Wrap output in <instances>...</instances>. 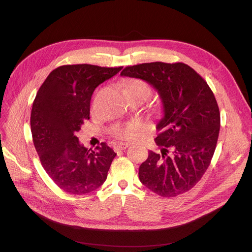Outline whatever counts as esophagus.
<instances>
[{"mask_svg":"<svg viewBox=\"0 0 252 252\" xmlns=\"http://www.w3.org/2000/svg\"><path fill=\"white\" fill-rule=\"evenodd\" d=\"M128 145L129 144H127V143H119V144H116L115 146L113 147V149H114V151H122V150H125L126 147H128Z\"/></svg>","mask_w":252,"mask_h":252,"instance_id":"obj_1","label":"esophagus"}]
</instances>
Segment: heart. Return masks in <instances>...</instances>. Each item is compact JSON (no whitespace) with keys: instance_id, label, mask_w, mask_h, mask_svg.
<instances>
[{"instance_id":"heart-1","label":"heart","mask_w":252,"mask_h":252,"mask_svg":"<svg viewBox=\"0 0 252 252\" xmlns=\"http://www.w3.org/2000/svg\"><path fill=\"white\" fill-rule=\"evenodd\" d=\"M127 90H139V91L146 92L148 95L150 94L149 86L145 82L140 81V79H131V81H129L127 83V85L126 86L125 92ZM136 129H137L136 124H129L125 126H118L113 127L112 133L117 138H131L134 136V133Z\"/></svg>"}]
</instances>
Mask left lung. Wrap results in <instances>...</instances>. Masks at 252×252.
Returning a JSON list of instances; mask_svg holds the SVG:
<instances>
[{
	"mask_svg": "<svg viewBox=\"0 0 252 252\" xmlns=\"http://www.w3.org/2000/svg\"><path fill=\"white\" fill-rule=\"evenodd\" d=\"M121 75L147 82L162 102L155 138L160 152H148L139 168L141 183L162 197L191 190L208 168L217 147L220 115L213 91L182 62L127 66Z\"/></svg>",
	"mask_w": 252,
	"mask_h": 252,
	"instance_id": "left-lung-1",
	"label": "left lung"
}]
</instances>
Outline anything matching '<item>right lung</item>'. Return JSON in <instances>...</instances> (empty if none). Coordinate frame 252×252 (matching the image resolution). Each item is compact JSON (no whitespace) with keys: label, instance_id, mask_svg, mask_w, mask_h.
I'll use <instances>...</instances> for the list:
<instances>
[{"label":"right lung","instance_id":"obj_1","mask_svg":"<svg viewBox=\"0 0 252 252\" xmlns=\"http://www.w3.org/2000/svg\"><path fill=\"white\" fill-rule=\"evenodd\" d=\"M122 68L62 65L36 93L31 114L32 141L46 173L65 192L88 194L107 179L116 153L106 143L95 151L84 147L76 133L90 119L95 89Z\"/></svg>","mask_w":252,"mask_h":252}]
</instances>
